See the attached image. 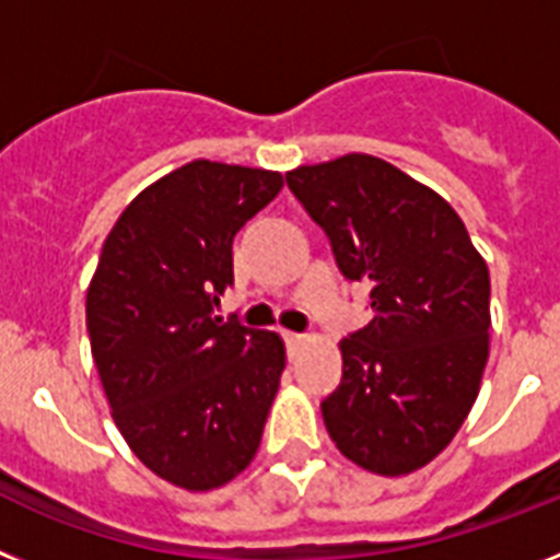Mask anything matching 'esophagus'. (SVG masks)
I'll return each mask as SVG.
<instances>
[{
    "mask_svg": "<svg viewBox=\"0 0 560 560\" xmlns=\"http://www.w3.org/2000/svg\"><path fill=\"white\" fill-rule=\"evenodd\" d=\"M284 341H288L290 350H295V347H302L307 341V336H302V332H284Z\"/></svg>",
    "mask_w": 560,
    "mask_h": 560,
    "instance_id": "1",
    "label": "esophagus"
}]
</instances>
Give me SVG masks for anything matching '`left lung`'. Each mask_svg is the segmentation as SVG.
Segmentation results:
<instances>
[{
    "label": "left lung",
    "instance_id": "1",
    "mask_svg": "<svg viewBox=\"0 0 560 560\" xmlns=\"http://www.w3.org/2000/svg\"><path fill=\"white\" fill-rule=\"evenodd\" d=\"M288 187L327 233L370 318L338 341L341 384L322 401L336 447L378 476H407L447 447L490 355V270L430 187L368 153L304 164Z\"/></svg>",
    "mask_w": 560,
    "mask_h": 560
}]
</instances>
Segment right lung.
<instances>
[{
    "instance_id": "obj_1",
    "label": "right lung",
    "mask_w": 560,
    "mask_h": 560,
    "mask_svg": "<svg viewBox=\"0 0 560 560\" xmlns=\"http://www.w3.org/2000/svg\"><path fill=\"white\" fill-rule=\"evenodd\" d=\"M258 167L196 159L130 201L88 288V332L113 421L159 478L205 492L253 462L284 341L213 318L233 238L281 190Z\"/></svg>"
}]
</instances>
